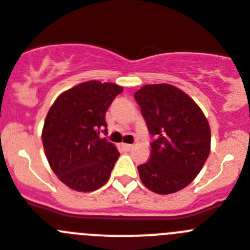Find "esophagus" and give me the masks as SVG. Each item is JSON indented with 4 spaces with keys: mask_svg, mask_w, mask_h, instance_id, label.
I'll use <instances>...</instances> for the list:
<instances>
[{
    "mask_svg": "<svg viewBox=\"0 0 250 250\" xmlns=\"http://www.w3.org/2000/svg\"><path fill=\"white\" fill-rule=\"evenodd\" d=\"M121 146H123L124 150H126V151H130V150H131L132 147H134V145H131V144H123V145H121Z\"/></svg>",
    "mask_w": 250,
    "mask_h": 250,
    "instance_id": "esophagus-1",
    "label": "esophagus"
}]
</instances>
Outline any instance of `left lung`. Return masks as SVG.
Wrapping results in <instances>:
<instances>
[{"label":"left lung","mask_w":250,"mask_h":250,"mask_svg":"<svg viewBox=\"0 0 250 250\" xmlns=\"http://www.w3.org/2000/svg\"><path fill=\"white\" fill-rule=\"evenodd\" d=\"M155 140L138 167L141 182L156 194L182 190L193 182L210 152V126L198 104L169 83L145 85L134 95Z\"/></svg>","instance_id":"8db88e82"}]
</instances>
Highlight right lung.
<instances>
[{"label": "right lung", "mask_w": 250, "mask_h": 250, "mask_svg": "<svg viewBox=\"0 0 250 250\" xmlns=\"http://www.w3.org/2000/svg\"><path fill=\"white\" fill-rule=\"evenodd\" d=\"M123 87L92 80L66 90L46 116L42 144L51 169L65 185L76 191H94L110 178L119 159L106 134L105 114Z\"/></svg>", "instance_id": "add662e5"}]
</instances>
